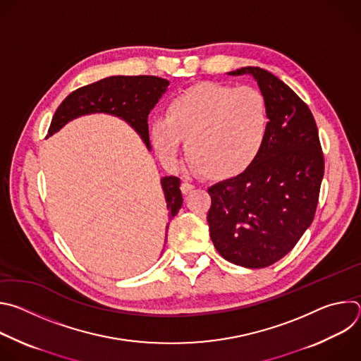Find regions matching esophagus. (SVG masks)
<instances>
[{
	"label": "esophagus",
	"mask_w": 361,
	"mask_h": 361,
	"mask_svg": "<svg viewBox=\"0 0 361 361\" xmlns=\"http://www.w3.org/2000/svg\"><path fill=\"white\" fill-rule=\"evenodd\" d=\"M180 188H181V191H183L184 194H187L188 191H191V190L194 188V185H192L191 183H187V181H184V183L181 184V187H180Z\"/></svg>",
	"instance_id": "1"
}]
</instances>
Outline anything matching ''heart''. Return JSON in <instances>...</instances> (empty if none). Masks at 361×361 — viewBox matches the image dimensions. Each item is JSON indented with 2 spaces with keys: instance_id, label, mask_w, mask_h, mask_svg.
Wrapping results in <instances>:
<instances>
[{
  "instance_id": "1",
  "label": "heart",
  "mask_w": 361,
  "mask_h": 361,
  "mask_svg": "<svg viewBox=\"0 0 361 361\" xmlns=\"http://www.w3.org/2000/svg\"><path fill=\"white\" fill-rule=\"evenodd\" d=\"M269 127L267 99L260 90L204 82L177 95L167 116L154 117L149 137L161 161H177L183 140L187 159L198 173L226 180L259 159Z\"/></svg>"
}]
</instances>
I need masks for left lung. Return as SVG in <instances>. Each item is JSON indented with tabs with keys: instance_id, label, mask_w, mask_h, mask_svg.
<instances>
[{
	"instance_id": "obj_1",
	"label": "left lung",
	"mask_w": 361,
	"mask_h": 361,
	"mask_svg": "<svg viewBox=\"0 0 361 361\" xmlns=\"http://www.w3.org/2000/svg\"><path fill=\"white\" fill-rule=\"evenodd\" d=\"M254 77L269 106L267 141L255 163L209 188L210 237L233 264L263 269L290 252L313 223L324 157L314 117L281 80L260 67L228 75Z\"/></svg>"
}]
</instances>
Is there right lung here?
Listing matches in <instances>:
<instances>
[{
  "label": "right lung",
  "mask_w": 361,
  "mask_h": 361,
  "mask_svg": "<svg viewBox=\"0 0 361 361\" xmlns=\"http://www.w3.org/2000/svg\"><path fill=\"white\" fill-rule=\"evenodd\" d=\"M169 81L154 75H116L99 80L73 91L57 109L48 135L61 130L68 121L91 114L106 113L127 121L142 138L149 149L148 114L169 87ZM169 219L171 220L183 205L180 178L170 176L161 178ZM169 230V226H167Z\"/></svg>",
  "instance_id": "1"
}]
</instances>
